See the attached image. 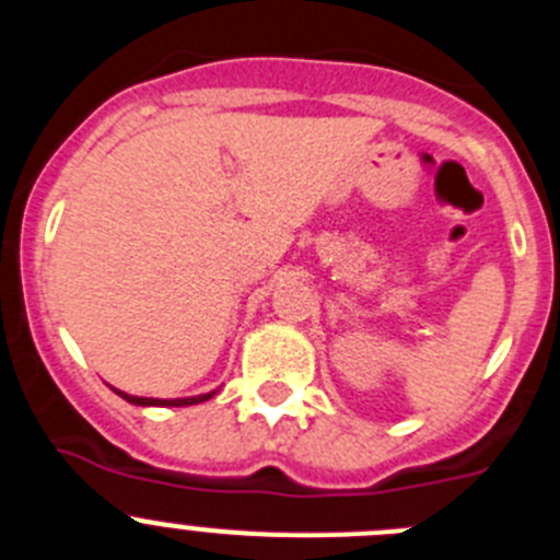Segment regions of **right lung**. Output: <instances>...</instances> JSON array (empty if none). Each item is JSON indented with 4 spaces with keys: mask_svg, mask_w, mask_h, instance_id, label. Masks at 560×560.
Wrapping results in <instances>:
<instances>
[{
    "mask_svg": "<svg viewBox=\"0 0 560 560\" xmlns=\"http://www.w3.org/2000/svg\"><path fill=\"white\" fill-rule=\"evenodd\" d=\"M117 395L120 398H126L128 404H133V407H192V404H201V400L212 398L215 393H207V395H196V398H140V395H128V393H120L117 389Z\"/></svg>",
    "mask_w": 560,
    "mask_h": 560,
    "instance_id": "1",
    "label": "right lung"
}]
</instances>
